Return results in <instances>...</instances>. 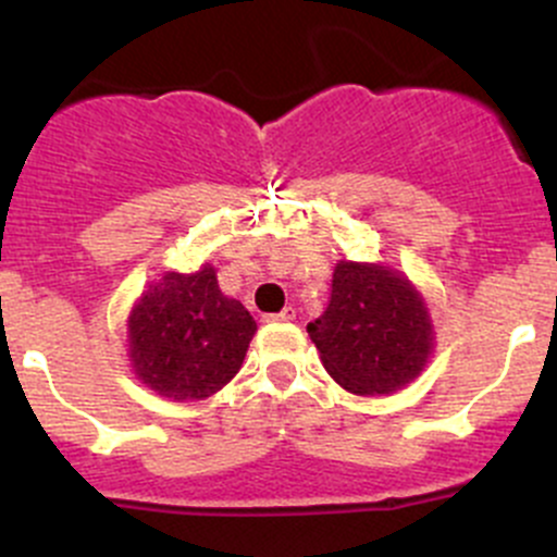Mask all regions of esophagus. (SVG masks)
<instances>
[{"label": "esophagus", "mask_w": 557, "mask_h": 557, "mask_svg": "<svg viewBox=\"0 0 557 557\" xmlns=\"http://www.w3.org/2000/svg\"><path fill=\"white\" fill-rule=\"evenodd\" d=\"M296 318V310L294 307H285L283 312L277 314H267V323H290V320Z\"/></svg>", "instance_id": "esophagus-1"}]
</instances>
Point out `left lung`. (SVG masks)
Returning <instances> with one entry per match:
<instances>
[{"label": "left lung", "instance_id": "left-lung-1", "mask_svg": "<svg viewBox=\"0 0 557 557\" xmlns=\"http://www.w3.org/2000/svg\"><path fill=\"white\" fill-rule=\"evenodd\" d=\"M307 334L325 372L358 396H383L412 383L434 350L423 296L383 263H336L329 307Z\"/></svg>", "mask_w": 557, "mask_h": 557}]
</instances>
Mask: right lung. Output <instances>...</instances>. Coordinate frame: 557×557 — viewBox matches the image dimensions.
Returning a JSON list of instances; mask_svg holds the SVG:
<instances>
[{
	"instance_id": "add662e5",
	"label": "right lung",
	"mask_w": 557,
	"mask_h": 557,
	"mask_svg": "<svg viewBox=\"0 0 557 557\" xmlns=\"http://www.w3.org/2000/svg\"><path fill=\"white\" fill-rule=\"evenodd\" d=\"M256 320L218 288L210 263L194 274L166 272L128 314V361L150 391L170 401H201L245 361Z\"/></svg>"
}]
</instances>
